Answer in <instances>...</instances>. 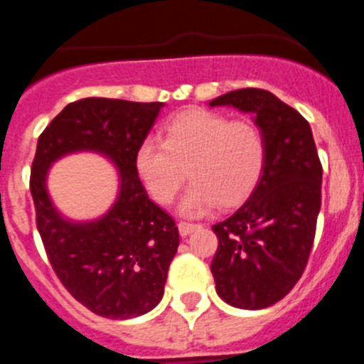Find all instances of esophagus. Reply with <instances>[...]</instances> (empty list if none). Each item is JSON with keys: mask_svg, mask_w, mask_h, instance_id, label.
Masks as SVG:
<instances>
[{"mask_svg": "<svg viewBox=\"0 0 364 364\" xmlns=\"http://www.w3.org/2000/svg\"><path fill=\"white\" fill-rule=\"evenodd\" d=\"M200 224H191V222H178V231L182 237H188L189 233H193V231L200 230Z\"/></svg>", "mask_w": 364, "mask_h": 364, "instance_id": "obj_1", "label": "esophagus"}]
</instances>
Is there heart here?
<instances>
[{"mask_svg": "<svg viewBox=\"0 0 364 364\" xmlns=\"http://www.w3.org/2000/svg\"><path fill=\"white\" fill-rule=\"evenodd\" d=\"M264 160V136L257 125L191 109L169 122L164 142L146 138L138 146L134 166L160 204L175 200L189 175L193 184L180 202V213L197 217L217 204H240L259 182Z\"/></svg>", "mask_w": 364, "mask_h": 364, "instance_id": "b5f03b06", "label": "heart"}]
</instances>
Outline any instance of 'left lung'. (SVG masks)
<instances>
[{
    "mask_svg": "<svg viewBox=\"0 0 364 364\" xmlns=\"http://www.w3.org/2000/svg\"><path fill=\"white\" fill-rule=\"evenodd\" d=\"M252 114L264 136V169L247 200L215 224L211 260L217 294L242 310H262L297 284L306 268L321 210L323 167L310 124L264 89H239L211 100Z\"/></svg>",
    "mask_w": 364,
    "mask_h": 364,
    "instance_id": "1",
    "label": "left lung"
}]
</instances>
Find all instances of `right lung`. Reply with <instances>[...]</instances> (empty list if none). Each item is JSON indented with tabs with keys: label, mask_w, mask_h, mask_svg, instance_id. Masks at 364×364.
<instances>
[{
	"label": "right lung",
	"mask_w": 364,
	"mask_h": 364,
	"mask_svg": "<svg viewBox=\"0 0 364 364\" xmlns=\"http://www.w3.org/2000/svg\"><path fill=\"white\" fill-rule=\"evenodd\" d=\"M164 104L83 98L67 105L38 138L31 193L38 231L53 269L69 294L92 314L131 319L164 297L178 228L147 197L134 156ZM96 152L119 171L117 200L92 221L67 219L46 189L50 166L67 154Z\"/></svg>",
	"instance_id": "1"
}]
</instances>
